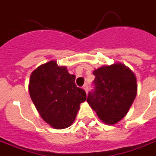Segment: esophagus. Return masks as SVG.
<instances>
[{
	"label": "esophagus",
	"mask_w": 156,
	"mask_h": 156,
	"mask_svg": "<svg viewBox=\"0 0 156 156\" xmlns=\"http://www.w3.org/2000/svg\"><path fill=\"white\" fill-rule=\"evenodd\" d=\"M83 89H84V90L86 92V94H87V93H88V84H84V86H83Z\"/></svg>",
	"instance_id": "esophagus-1"
}]
</instances>
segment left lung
Returning <instances> with one entry per match:
<instances>
[{
	"instance_id": "left-lung-1",
	"label": "left lung",
	"mask_w": 156,
	"mask_h": 156,
	"mask_svg": "<svg viewBox=\"0 0 156 156\" xmlns=\"http://www.w3.org/2000/svg\"><path fill=\"white\" fill-rule=\"evenodd\" d=\"M93 74L95 89L89 94L87 102L103 123L115 124L127 115L136 98V76L120 62L103 65Z\"/></svg>"
}]
</instances>
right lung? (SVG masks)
I'll list each match as a JSON object with an SVG mask.
<instances>
[{"label":"right lung","instance_id":"1","mask_svg":"<svg viewBox=\"0 0 156 156\" xmlns=\"http://www.w3.org/2000/svg\"><path fill=\"white\" fill-rule=\"evenodd\" d=\"M75 79L66 66H58L55 60L41 64L31 74L30 97L41 117L54 129L71 126L80 105L86 100L85 92L76 85Z\"/></svg>","mask_w":156,"mask_h":156}]
</instances>
